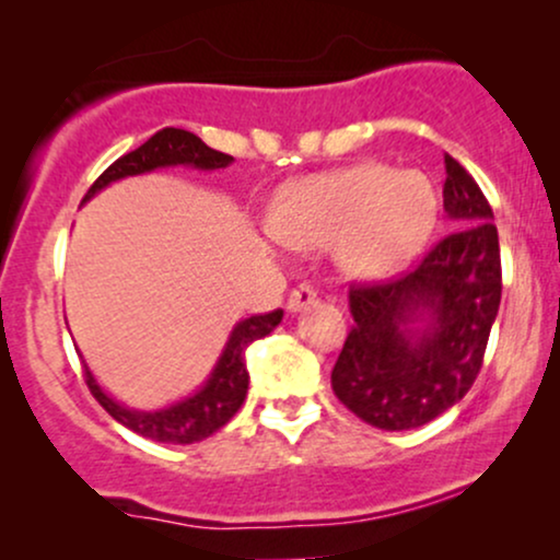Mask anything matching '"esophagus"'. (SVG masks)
<instances>
[{
    "instance_id": "1",
    "label": "esophagus",
    "mask_w": 560,
    "mask_h": 560,
    "mask_svg": "<svg viewBox=\"0 0 560 560\" xmlns=\"http://www.w3.org/2000/svg\"><path fill=\"white\" fill-rule=\"evenodd\" d=\"M316 302H318L316 289H313L311 284H300L298 289H292V294H289L287 311L289 313H302V311H307L311 305H316Z\"/></svg>"
}]
</instances>
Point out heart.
Returning a JSON list of instances; mask_svg holds the SVG:
<instances>
[{"instance_id":"heart-1","label":"heart","mask_w":560,"mask_h":560,"mask_svg":"<svg viewBox=\"0 0 560 560\" xmlns=\"http://www.w3.org/2000/svg\"><path fill=\"white\" fill-rule=\"evenodd\" d=\"M436 213V189L421 171L358 163L284 186L268 226L289 247L331 244L334 260L352 279H382L419 253Z\"/></svg>"}]
</instances>
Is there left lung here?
Returning a JSON list of instances; mask_svg holds the SVG:
<instances>
[{
  "label": "left lung",
  "mask_w": 560,
  "mask_h": 560,
  "mask_svg": "<svg viewBox=\"0 0 560 560\" xmlns=\"http://www.w3.org/2000/svg\"><path fill=\"white\" fill-rule=\"evenodd\" d=\"M453 231L413 271L350 289L352 329L331 389L358 419L387 432L419 429L464 400L485 361L500 307V242L492 208L445 155Z\"/></svg>",
  "instance_id": "1"
}]
</instances>
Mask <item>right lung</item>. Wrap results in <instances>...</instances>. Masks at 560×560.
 <instances>
[{
    "instance_id": "obj_1",
    "label": "right lung",
    "mask_w": 560,
    "mask_h": 560,
    "mask_svg": "<svg viewBox=\"0 0 560 560\" xmlns=\"http://www.w3.org/2000/svg\"><path fill=\"white\" fill-rule=\"evenodd\" d=\"M231 155L210 150L202 139L195 137L184 128H163L155 137H150L144 144L137 147L128 155L118 158L115 163L102 173L86 191L83 202H89L96 191L105 186L128 176H141V173H152L158 168H197V171H218L231 165ZM284 318V311L266 313V316H249L240 320L229 334V342L223 347L221 358L210 371L208 382L199 387L195 395L184 397V400L168 405V408L158 410H133L126 408L115 397L107 395L105 389L96 384V378L86 365V384L96 397V402L113 416L115 421L124 423L126 429L147 436L152 442H165V445H191V442L205 440L221 427L234 419L236 410L242 408L244 397H247V363H244V350L255 342V339L271 334Z\"/></svg>"
}]
</instances>
